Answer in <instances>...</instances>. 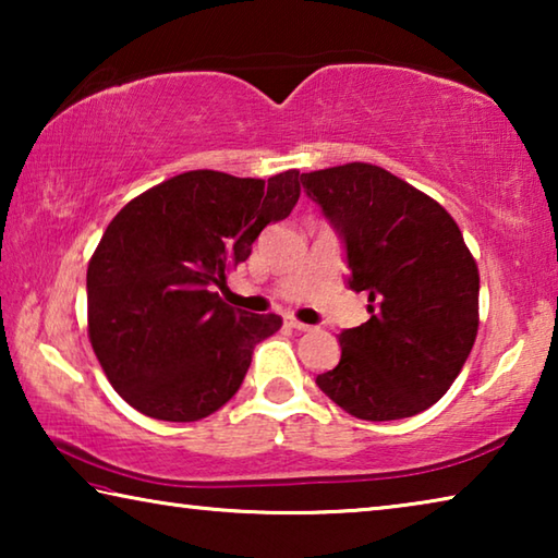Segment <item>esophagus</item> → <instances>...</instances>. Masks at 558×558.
Listing matches in <instances>:
<instances>
[{
	"mask_svg": "<svg viewBox=\"0 0 558 558\" xmlns=\"http://www.w3.org/2000/svg\"><path fill=\"white\" fill-rule=\"evenodd\" d=\"M286 325L288 327H292V329H298V332H310V325H305V323H300V319H295V317H286Z\"/></svg>",
	"mask_w": 558,
	"mask_h": 558,
	"instance_id": "obj_1",
	"label": "esophagus"
}]
</instances>
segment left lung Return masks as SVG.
<instances>
[{
    "instance_id": "obj_1",
    "label": "left lung",
    "mask_w": 558,
    "mask_h": 558,
    "mask_svg": "<svg viewBox=\"0 0 558 558\" xmlns=\"http://www.w3.org/2000/svg\"><path fill=\"white\" fill-rule=\"evenodd\" d=\"M344 245L347 286L369 319L342 329V356L317 386L364 421L409 418L456 381L477 337L480 276L452 216L381 167L302 174Z\"/></svg>"
}]
</instances>
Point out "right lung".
Wrapping results in <instances>:
<instances>
[{"label":"right lung","instance_id":"1","mask_svg":"<svg viewBox=\"0 0 558 558\" xmlns=\"http://www.w3.org/2000/svg\"><path fill=\"white\" fill-rule=\"evenodd\" d=\"M298 177L196 169L140 194L110 221L88 263V337L132 409L189 423L241 389L253 347L282 319L226 305L216 288L268 223L288 219Z\"/></svg>","mask_w":558,"mask_h":558}]
</instances>
